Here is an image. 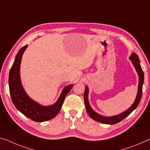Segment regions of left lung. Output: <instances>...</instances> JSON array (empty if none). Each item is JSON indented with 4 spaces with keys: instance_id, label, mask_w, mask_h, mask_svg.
Instances as JSON below:
<instances>
[{
    "instance_id": "1",
    "label": "left lung",
    "mask_w": 150,
    "mask_h": 150,
    "mask_svg": "<svg viewBox=\"0 0 150 150\" xmlns=\"http://www.w3.org/2000/svg\"><path fill=\"white\" fill-rule=\"evenodd\" d=\"M129 59L131 60V62L134 66V67L136 70L139 76V84H138V91L137 94L136 98L133 103V104L131 105V107L125 111H124L122 113L115 115V116L112 117H103L102 115L98 114L97 112L94 111L93 109L90 106L88 99V87H85V91H84V100L85 106H86V110L87 112H88L90 117L92 119H94L100 123H105V124H109V125H113V124H116L119 122L121 121L123 119H124L128 116L129 115L131 114L133 112V110H134L136 109L137 107L139 105V103L141 100L142 95V87L143 84H144V72H143L142 68L140 65L139 62V58L138 57L137 55L135 53H133L129 57Z\"/></svg>"
}]
</instances>
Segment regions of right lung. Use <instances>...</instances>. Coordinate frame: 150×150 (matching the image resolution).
<instances>
[{
  "mask_svg": "<svg viewBox=\"0 0 150 150\" xmlns=\"http://www.w3.org/2000/svg\"><path fill=\"white\" fill-rule=\"evenodd\" d=\"M28 45L23 47L18 52L8 76L9 91L11 99L15 107L25 116L36 122H43L52 119L59 112L64 99L72 88L70 84L63 89L57 102L51 106H42L25 93L20 78V65L22 56Z\"/></svg>",
  "mask_w": 150,
  "mask_h": 150,
  "instance_id": "right-lung-1",
  "label": "right lung"
}]
</instances>
